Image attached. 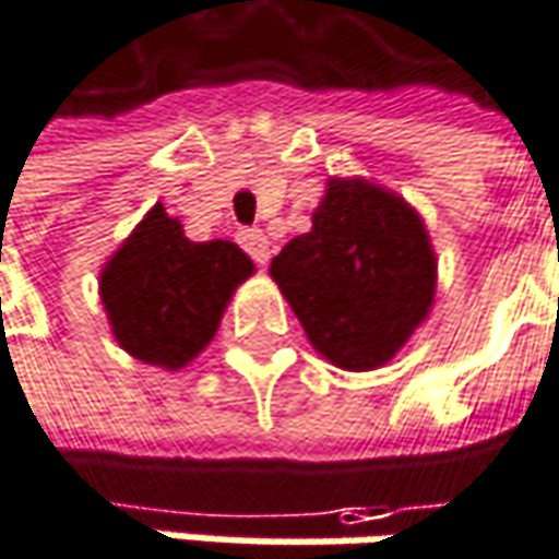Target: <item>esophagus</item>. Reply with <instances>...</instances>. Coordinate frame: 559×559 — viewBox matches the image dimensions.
Segmentation results:
<instances>
[{"instance_id": "34e87169", "label": "esophagus", "mask_w": 559, "mask_h": 559, "mask_svg": "<svg viewBox=\"0 0 559 559\" xmlns=\"http://www.w3.org/2000/svg\"><path fill=\"white\" fill-rule=\"evenodd\" d=\"M238 241H241V248H245L258 264H264V261L271 258V241H267V235H264L261 228H245V231H238Z\"/></svg>"}]
</instances>
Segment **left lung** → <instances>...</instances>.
<instances>
[{"instance_id":"left-lung-1","label":"left lung","mask_w":559,"mask_h":559,"mask_svg":"<svg viewBox=\"0 0 559 559\" xmlns=\"http://www.w3.org/2000/svg\"><path fill=\"white\" fill-rule=\"evenodd\" d=\"M271 277L321 357L341 370H377L432 308L436 251L403 195L334 176L311 231L271 258Z\"/></svg>"}]
</instances>
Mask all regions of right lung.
<instances>
[{
	"mask_svg": "<svg viewBox=\"0 0 559 559\" xmlns=\"http://www.w3.org/2000/svg\"><path fill=\"white\" fill-rule=\"evenodd\" d=\"M251 271L235 241H189L179 218L153 205L104 264L100 301L130 357L182 370L209 347L228 298Z\"/></svg>",
	"mask_w": 559,
	"mask_h": 559,
	"instance_id": "right-lung-1",
	"label": "right lung"
}]
</instances>
